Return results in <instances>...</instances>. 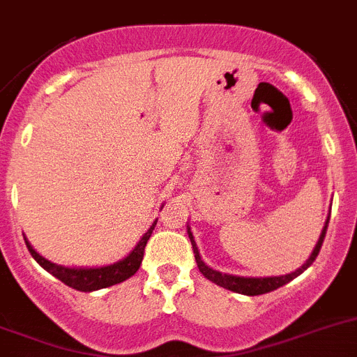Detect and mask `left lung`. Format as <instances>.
<instances>
[{"label": "left lung", "instance_id": "1", "mask_svg": "<svg viewBox=\"0 0 357 357\" xmlns=\"http://www.w3.org/2000/svg\"><path fill=\"white\" fill-rule=\"evenodd\" d=\"M328 224H329V216L326 218V224L322 227L321 236H319V241L315 245L314 252L310 254V257L306 259L305 264L301 268H298L296 271L289 273V275H282V276H261V278H255V276H238V275H229V273H222V271H216V269L209 268L204 261H202L201 254H199V248H197V243H195L194 234H192V229L190 225H186L188 229V238L192 241V248H194V254H195V262H197V268L202 275L206 276L208 280H211L213 284L220 285V287L229 289L232 292H238V294H245V296H259V294H266V292H271L276 291L278 287L282 285L289 284L291 280H294L296 276L301 275L305 269H308L310 266L314 264V261L317 259L319 252H321V246L322 241L326 238V231H328Z\"/></svg>", "mask_w": 357, "mask_h": 357}]
</instances>
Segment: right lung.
<instances>
[{
	"label": "right lung",
	"mask_w": 357,
	"mask_h": 357,
	"mask_svg": "<svg viewBox=\"0 0 357 357\" xmlns=\"http://www.w3.org/2000/svg\"><path fill=\"white\" fill-rule=\"evenodd\" d=\"M155 225H156V220L151 224V227L144 232V236L139 239L135 248H133L125 259L114 262V264L100 266V268H68V266L54 264V262L42 257V255L33 248L31 243H29L28 239L24 238V241L29 250V254H31V257L35 259V261L38 262L45 271H49L52 276L61 280L63 284L75 289V291L93 292V291H98V289H105V287H111V285L121 284V282H125V280H128L130 276H133L135 273H137V269L141 268L142 257H144L146 243H148V239L151 238Z\"/></svg>",
	"instance_id": "obj_1"
}]
</instances>
